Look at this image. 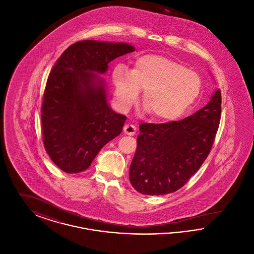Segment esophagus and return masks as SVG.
Here are the masks:
<instances>
[{"instance_id": "esophagus-1", "label": "esophagus", "mask_w": 254, "mask_h": 254, "mask_svg": "<svg viewBox=\"0 0 254 254\" xmlns=\"http://www.w3.org/2000/svg\"><path fill=\"white\" fill-rule=\"evenodd\" d=\"M124 132L126 133L127 135H129V136H133L136 134V127L135 126L133 125H126L124 127Z\"/></svg>"}]
</instances>
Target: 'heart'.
Segmentation results:
<instances>
[{
  "mask_svg": "<svg viewBox=\"0 0 254 254\" xmlns=\"http://www.w3.org/2000/svg\"><path fill=\"white\" fill-rule=\"evenodd\" d=\"M115 95L127 109L144 89V111L160 123L177 120L196 102L202 90L200 75L169 57L145 54L138 57L131 70L117 65L112 73Z\"/></svg>",
  "mask_w": 254,
  "mask_h": 254,
  "instance_id": "heart-1",
  "label": "heart"
}]
</instances>
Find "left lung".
Listing matches in <instances>:
<instances>
[{"label":"left lung","instance_id":"obj_1","mask_svg":"<svg viewBox=\"0 0 254 254\" xmlns=\"http://www.w3.org/2000/svg\"><path fill=\"white\" fill-rule=\"evenodd\" d=\"M221 118V91L181 121L141 124L129 169L133 188L145 195L171 193L190 180L207 157Z\"/></svg>","mask_w":254,"mask_h":254}]
</instances>
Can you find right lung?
Returning <instances> with one entry per match:
<instances>
[{
    "label": "right lung",
    "mask_w": 254,
    "mask_h": 254,
    "mask_svg": "<svg viewBox=\"0 0 254 254\" xmlns=\"http://www.w3.org/2000/svg\"><path fill=\"white\" fill-rule=\"evenodd\" d=\"M134 50L126 43L80 41L53 66L42 106L43 141L63 171L88 169L102 147L122 132L127 117L110 108L99 74L107 73L111 61Z\"/></svg>",
    "instance_id": "1"
}]
</instances>
